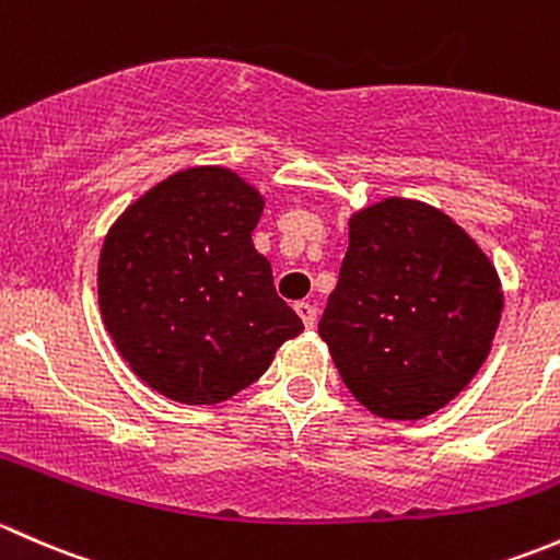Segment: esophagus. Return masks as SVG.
<instances>
[{"label":"esophagus","mask_w":560,"mask_h":560,"mask_svg":"<svg viewBox=\"0 0 560 560\" xmlns=\"http://www.w3.org/2000/svg\"><path fill=\"white\" fill-rule=\"evenodd\" d=\"M296 315L299 318H302V323L307 328H315V320H318V310H315V304H310V302H296Z\"/></svg>","instance_id":"esophagus-1"}]
</instances>
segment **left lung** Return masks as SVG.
Instances as JSON below:
<instances>
[{"label":"left lung","instance_id":"8db88e82","mask_svg":"<svg viewBox=\"0 0 560 560\" xmlns=\"http://www.w3.org/2000/svg\"><path fill=\"white\" fill-rule=\"evenodd\" d=\"M501 282L436 207L390 199L350 215V245L318 334L350 394L388 420L453 401L491 353Z\"/></svg>","mask_w":560,"mask_h":560}]
</instances>
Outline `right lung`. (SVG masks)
I'll list each match as a JSON object with an SVG mask.
<instances>
[{
    "label": "right lung",
    "instance_id": "add662e5",
    "mask_svg": "<svg viewBox=\"0 0 560 560\" xmlns=\"http://www.w3.org/2000/svg\"><path fill=\"white\" fill-rule=\"evenodd\" d=\"M264 196L226 166H191L142 194L100 253V310L131 372L183 405L256 383L304 323L278 296L250 232Z\"/></svg>",
    "mask_w": 560,
    "mask_h": 560
}]
</instances>
